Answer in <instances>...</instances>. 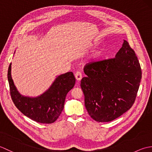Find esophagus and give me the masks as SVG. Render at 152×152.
I'll use <instances>...</instances> for the list:
<instances>
[{
    "instance_id": "34e87169",
    "label": "esophagus",
    "mask_w": 152,
    "mask_h": 152,
    "mask_svg": "<svg viewBox=\"0 0 152 152\" xmlns=\"http://www.w3.org/2000/svg\"><path fill=\"white\" fill-rule=\"evenodd\" d=\"M75 78L78 80V81H80L82 78V74L80 72H76L75 74Z\"/></svg>"
}]
</instances>
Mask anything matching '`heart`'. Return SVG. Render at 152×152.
<instances>
[{"label": "heart", "instance_id": "b5f03b06", "mask_svg": "<svg viewBox=\"0 0 152 152\" xmlns=\"http://www.w3.org/2000/svg\"><path fill=\"white\" fill-rule=\"evenodd\" d=\"M106 48L105 47H101L95 50L90 54L89 59L93 62H98L104 56L106 53Z\"/></svg>", "mask_w": 152, "mask_h": 152}]
</instances>
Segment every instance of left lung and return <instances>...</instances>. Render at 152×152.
I'll return each instance as SVG.
<instances>
[{"label": "left lung", "mask_w": 152, "mask_h": 152, "mask_svg": "<svg viewBox=\"0 0 152 152\" xmlns=\"http://www.w3.org/2000/svg\"><path fill=\"white\" fill-rule=\"evenodd\" d=\"M81 80L85 106L98 122H108L129 110L136 99L142 71L134 50L124 40L114 59L99 61L84 68Z\"/></svg>", "instance_id": "1"}]
</instances>
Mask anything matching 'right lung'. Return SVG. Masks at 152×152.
I'll use <instances>...</instances> for the list:
<instances>
[{"label": "right lung", "instance_id": "right-lung-1", "mask_svg": "<svg viewBox=\"0 0 152 152\" xmlns=\"http://www.w3.org/2000/svg\"><path fill=\"white\" fill-rule=\"evenodd\" d=\"M12 63L8 71V80L12 99L23 114L41 124H52L64 108L66 94L75 85L72 72L57 76L46 91L37 96L23 95L19 92L12 78Z\"/></svg>", "mask_w": 152, "mask_h": 152}]
</instances>
